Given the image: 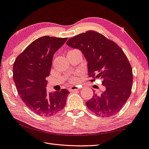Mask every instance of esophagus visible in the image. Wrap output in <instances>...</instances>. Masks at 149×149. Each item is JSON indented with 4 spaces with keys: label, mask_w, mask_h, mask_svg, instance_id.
<instances>
[{
    "label": "esophagus",
    "mask_w": 149,
    "mask_h": 149,
    "mask_svg": "<svg viewBox=\"0 0 149 149\" xmlns=\"http://www.w3.org/2000/svg\"><path fill=\"white\" fill-rule=\"evenodd\" d=\"M79 88L77 87V86H72L68 88V90L70 91H77V90H79Z\"/></svg>",
    "instance_id": "obj_1"
}]
</instances>
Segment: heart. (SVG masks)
I'll return each mask as SVG.
<instances>
[{
  "label": "heart",
  "mask_w": 149,
  "mask_h": 149,
  "mask_svg": "<svg viewBox=\"0 0 149 149\" xmlns=\"http://www.w3.org/2000/svg\"><path fill=\"white\" fill-rule=\"evenodd\" d=\"M73 51V50H70V51ZM73 81H74V82L75 81V79H73Z\"/></svg>",
  "instance_id": "b5f03b06"
}]
</instances>
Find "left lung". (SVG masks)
I'll use <instances>...</instances> for the list:
<instances>
[{
	"instance_id": "left-lung-1",
	"label": "left lung",
	"mask_w": 149,
	"mask_h": 149,
	"mask_svg": "<svg viewBox=\"0 0 149 149\" xmlns=\"http://www.w3.org/2000/svg\"><path fill=\"white\" fill-rule=\"evenodd\" d=\"M67 44L80 49L88 61V75L101 79L105 91L94 93L86 103L95 115L109 117L119 112L128 100L133 84L130 62L118 45L102 34L93 30L69 39Z\"/></svg>"
}]
</instances>
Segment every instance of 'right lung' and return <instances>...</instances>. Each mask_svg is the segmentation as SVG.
Segmentation results:
<instances>
[{"label": "right lung", "mask_w": 149, "mask_h": 149, "mask_svg": "<svg viewBox=\"0 0 149 149\" xmlns=\"http://www.w3.org/2000/svg\"><path fill=\"white\" fill-rule=\"evenodd\" d=\"M67 38L44 36L35 40L19 54L13 65V80L22 101L40 116H51L66 104L65 89L48 93L46 90L53 55Z\"/></svg>", "instance_id": "add662e5"}]
</instances>
